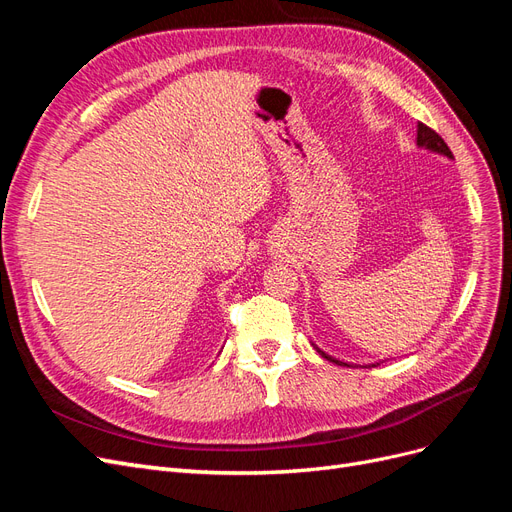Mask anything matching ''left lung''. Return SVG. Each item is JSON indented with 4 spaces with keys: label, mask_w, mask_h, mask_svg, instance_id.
<instances>
[{
    "label": "left lung",
    "mask_w": 512,
    "mask_h": 512,
    "mask_svg": "<svg viewBox=\"0 0 512 512\" xmlns=\"http://www.w3.org/2000/svg\"><path fill=\"white\" fill-rule=\"evenodd\" d=\"M417 146L419 148H425V151H430V153H436V155H442V157H447V159H453V153H451V148L447 146V142H444L434 129H430L427 125H423V123H419L417 125ZM312 346H315V349L325 357V359H329L332 361V364H338V366H351L349 361H342V359H336V357H332V355H327L325 351H321L319 346L312 342ZM381 364V361H374V364H368V368H374V366H378Z\"/></svg>",
    "instance_id": "left-lung-1"
}]
</instances>
